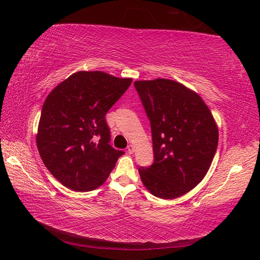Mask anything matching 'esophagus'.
I'll use <instances>...</instances> for the list:
<instances>
[{
    "mask_svg": "<svg viewBox=\"0 0 260 260\" xmlns=\"http://www.w3.org/2000/svg\"><path fill=\"white\" fill-rule=\"evenodd\" d=\"M127 152H128L129 154H133L135 152V146L134 145H128V147H127Z\"/></svg>",
    "mask_w": 260,
    "mask_h": 260,
    "instance_id": "1",
    "label": "esophagus"
}]
</instances>
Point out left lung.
Wrapping results in <instances>:
<instances>
[{
    "mask_svg": "<svg viewBox=\"0 0 260 260\" xmlns=\"http://www.w3.org/2000/svg\"><path fill=\"white\" fill-rule=\"evenodd\" d=\"M151 123L154 162L139 173L161 199L192 190L206 176L218 146V127L201 97L180 82L158 78L134 82Z\"/></svg>",
    "mask_w": 260,
    "mask_h": 260,
    "instance_id": "1",
    "label": "left lung"
}]
</instances>
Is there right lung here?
<instances>
[{"label":"right lung","mask_w":260,"mask_h":260,"mask_svg":"<svg viewBox=\"0 0 260 260\" xmlns=\"http://www.w3.org/2000/svg\"><path fill=\"white\" fill-rule=\"evenodd\" d=\"M131 84L132 78H117L103 71H78L48 95L37 146L47 169L70 190H95L124 154L109 145L105 115Z\"/></svg>","instance_id":"add662e5"}]
</instances>
